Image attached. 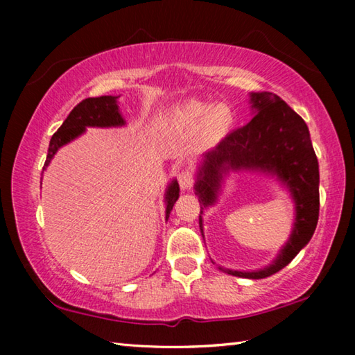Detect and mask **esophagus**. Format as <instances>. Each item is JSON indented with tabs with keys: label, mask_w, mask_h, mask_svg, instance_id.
<instances>
[{
	"label": "esophagus",
	"mask_w": 355,
	"mask_h": 355,
	"mask_svg": "<svg viewBox=\"0 0 355 355\" xmlns=\"http://www.w3.org/2000/svg\"><path fill=\"white\" fill-rule=\"evenodd\" d=\"M178 180V184L182 189H191L192 184H194V175H192V172L188 169H183L178 172L177 175Z\"/></svg>",
	"instance_id": "obj_1"
}]
</instances>
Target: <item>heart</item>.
I'll list each match as a JSON object with an SVG mask.
<instances>
[{"label": "heart", "mask_w": 355, "mask_h": 355, "mask_svg": "<svg viewBox=\"0 0 355 355\" xmlns=\"http://www.w3.org/2000/svg\"><path fill=\"white\" fill-rule=\"evenodd\" d=\"M178 116L191 127L207 123V131L211 136H222L233 123V112L225 105L211 107L209 105L199 103V101H191L180 107Z\"/></svg>", "instance_id": "1"}]
</instances>
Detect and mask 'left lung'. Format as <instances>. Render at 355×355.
I'll list each match as a JSON object with an SVG mask.
<instances>
[{"mask_svg": "<svg viewBox=\"0 0 355 355\" xmlns=\"http://www.w3.org/2000/svg\"><path fill=\"white\" fill-rule=\"evenodd\" d=\"M250 105L255 114L250 122L233 130L203 155L194 188L199 196L200 214L207 207L214 205L222 172L228 169L269 173L290 189L296 219L290 239L272 264L252 272L219 266L236 277L264 279L284 269L313 236L320 216V167L307 123L279 95L252 92ZM199 224L203 233L202 216Z\"/></svg>", "mask_w": 355, "mask_h": 355, "instance_id": "left-lung-1", "label": "left lung"}]
</instances>
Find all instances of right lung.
<instances>
[{
	"label": "right lung",
	"mask_w": 355,
	"mask_h": 355,
	"mask_svg": "<svg viewBox=\"0 0 355 355\" xmlns=\"http://www.w3.org/2000/svg\"><path fill=\"white\" fill-rule=\"evenodd\" d=\"M125 125V120L122 114L119 112L117 106V97L112 95H103V97H91L83 100L78 103L69 117L64 120V123L59 127V130L53 135L50 141V147H48L46 161L44 164V169L50 164L53 156L59 148L65 144L73 141L75 137L83 135L86 131V127H122ZM42 183V182H40ZM178 183L173 180L166 191V218H169L173 205L178 199Z\"/></svg>",
	"instance_id": "obj_1"
}]
</instances>
